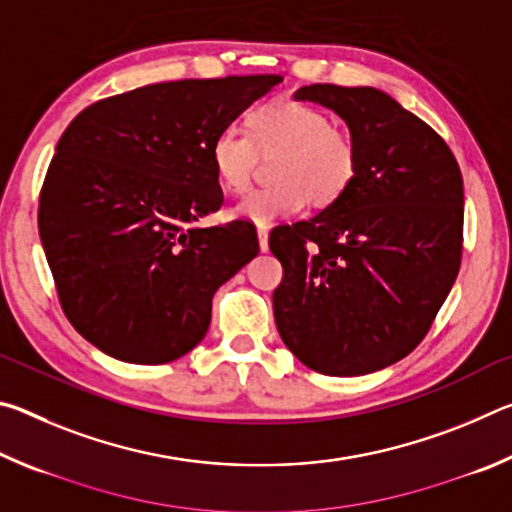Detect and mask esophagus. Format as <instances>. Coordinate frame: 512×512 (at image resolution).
<instances>
[{"instance_id": "obj_1", "label": "esophagus", "mask_w": 512, "mask_h": 512, "mask_svg": "<svg viewBox=\"0 0 512 512\" xmlns=\"http://www.w3.org/2000/svg\"><path fill=\"white\" fill-rule=\"evenodd\" d=\"M257 237H259V250L266 253V250H268V228H266V225H259Z\"/></svg>"}]
</instances>
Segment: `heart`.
Instances as JSON below:
<instances>
[{
  "label": "heart",
  "instance_id": "1",
  "mask_svg": "<svg viewBox=\"0 0 512 512\" xmlns=\"http://www.w3.org/2000/svg\"><path fill=\"white\" fill-rule=\"evenodd\" d=\"M250 133L228 126L212 142V167L232 194L253 183L259 155H275V185L257 189L232 214L257 225L300 212L309 201L327 207L348 192L359 173L361 153L354 135L334 128L323 110L293 99L257 106L248 117Z\"/></svg>",
  "mask_w": 512,
  "mask_h": 512
}]
</instances>
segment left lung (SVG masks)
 Masks as SVG:
<instances>
[{"instance_id": "1", "label": "left lung", "mask_w": 512, "mask_h": 512, "mask_svg": "<svg viewBox=\"0 0 512 512\" xmlns=\"http://www.w3.org/2000/svg\"><path fill=\"white\" fill-rule=\"evenodd\" d=\"M293 97L334 110L361 164L339 201L271 230L275 325L320 375H368L418 348L454 287L463 176L443 137L386 92L316 83Z\"/></svg>"}]
</instances>
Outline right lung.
Instances as JSON below:
<instances>
[{"label":"right lung","instance_id":"obj_1","mask_svg":"<svg viewBox=\"0 0 512 512\" xmlns=\"http://www.w3.org/2000/svg\"><path fill=\"white\" fill-rule=\"evenodd\" d=\"M280 81L153 83L92 103L67 126L38 230L60 307L94 348L155 366L203 341L216 289L259 253L250 221L194 225L223 205L212 142Z\"/></svg>","mask_w":512,"mask_h":512}]
</instances>
